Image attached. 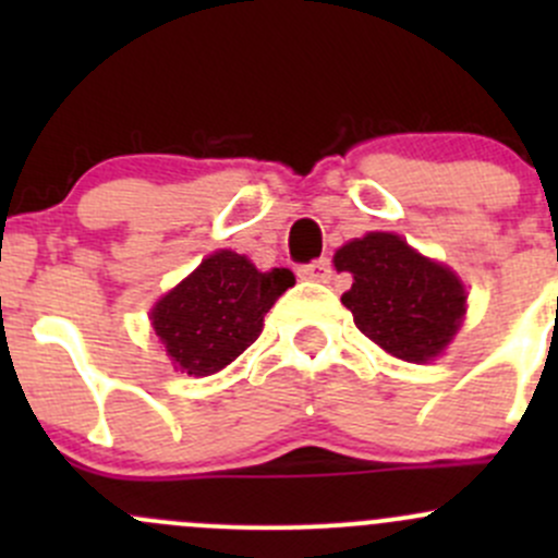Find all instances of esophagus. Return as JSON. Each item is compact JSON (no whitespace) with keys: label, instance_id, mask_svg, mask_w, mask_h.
I'll list each match as a JSON object with an SVG mask.
<instances>
[{"label":"esophagus","instance_id":"obj_1","mask_svg":"<svg viewBox=\"0 0 558 558\" xmlns=\"http://www.w3.org/2000/svg\"><path fill=\"white\" fill-rule=\"evenodd\" d=\"M335 269H331L329 258H318V262L302 264L300 267V278L302 280H315V283H329Z\"/></svg>","mask_w":558,"mask_h":558}]
</instances>
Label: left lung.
Returning a JSON list of instances; mask_svg holds the SVG:
<instances>
[{"instance_id": "1", "label": "left lung", "mask_w": 558, "mask_h": 558, "mask_svg": "<svg viewBox=\"0 0 558 558\" xmlns=\"http://www.w3.org/2000/svg\"><path fill=\"white\" fill-rule=\"evenodd\" d=\"M335 267L353 275L342 305L362 335L404 362H429L464 315V286L442 264L429 262L397 234L373 232L342 245Z\"/></svg>"}]
</instances>
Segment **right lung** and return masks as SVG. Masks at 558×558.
<instances>
[{"label":"right lung","instance_id":"add662e5","mask_svg":"<svg viewBox=\"0 0 558 558\" xmlns=\"http://www.w3.org/2000/svg\"><path fill=\"white\" fill-rule=\"evenodd\" d=\"M289 286V269L258 272L240 253L218 251L159 300L150 318L174 367L202 378L256 342L264 315Z\"/></svg>","mask_w":558,"mask_h":558}]
</instances>
